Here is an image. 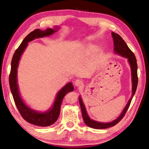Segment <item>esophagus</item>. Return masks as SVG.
<instances>
[{
    "instance_id": "34e87169",
    "label": "esophagus",
    "mask_w": 149,
    "mask_h": 149,
    "mask_svg": "<svg viewBox=\"0 0 149 149\" xmlns=\"http://www.w3.org/2000/svg\"><path fill=\"white\" fill-rule=\"evenodd\" d=\"M74 85L78 88L83 87V82L80 79H76L74 82Z\"/></svg>"
}]
</instances>
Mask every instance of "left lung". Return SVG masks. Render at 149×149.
I'll return each instance as SVG.
<instances>
[{
	"mask_svg": "<svg viewBox=\"0 0 149 149\" xmlns=\"http://www.w3.org/2000/svg\"><path fill=\"white\" fill-rule=\"evenodd\" d=\"M112 38H113L114 41V53L118 54V55L127 58L128 61L130 64V68H131V74H132V96L129 100L127 105L124 107L123 111L122 112L121 114L118 117V118L110 122V123H100L96 120L91 119L88 116L86 110L85 106L83 102L82 99L80 96L79 97V101L81 106V109L82 116L84 120V123L86 124L89 127L96 129H107L112 126L118 124L120 120L123 118V117L125 114L127 112L128 108L130 106V104L131 102L132 97L136 93V89L137 87L138 84V77H137V60L135 56L134 53L130 50L127 44L124 42V40L120 36L114 32L111 33Z\"/></svg>",
	"mask_w": 149,
	"mask_h": 149,
	"instance_id": "left-lung-1",
	"label": "left lung"
}]
</instances>
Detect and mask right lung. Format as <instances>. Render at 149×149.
I'll return each instance as SVG.
<instances>
[{"mask_svg":"<svg viewBox=\"0 0 149 149\" xmlns=\"http://www.w3.org/2000/svg\"><path fill=\"white\" fill-rule=\"evenodd\" d=\"M58 27L55 29H47L45 30L35 29L30 32L24 39L20 45L15 52L11 62V70L9 75V84L13 100L22 117L28 123L41 127H47L53 124L57 120L60 112L61 104L64 96L74 90L71 83H67L60 91L58 93L55 101L52 107L49 110L44 112H39L31 109L26 106L22 100L17 84V68L22 54L24 52L29 42L35 38H42L53 34L57 31Z\"/></svg>","mask_w":149,"mask_h":149,"instance_id":"add662e5","label":"right lung"}]
</instances>
